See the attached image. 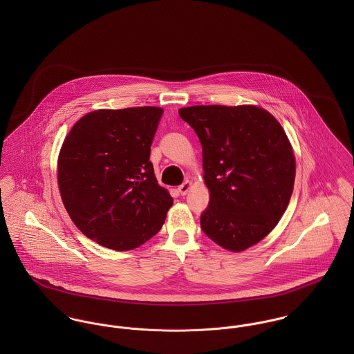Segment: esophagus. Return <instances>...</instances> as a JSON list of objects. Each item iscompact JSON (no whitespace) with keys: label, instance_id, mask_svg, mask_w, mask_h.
<instances>
[{"label":"esophagus","instance_id":"esophagus-1","mask_svg":"<svg viewBox=\"0 0 354 354\" xmlns=\"http://www.w3.org/2000/svg\"><path fill=\"white\" fill-rule=\"evenodd\" d=\"M191 188H192V183H191V181H185L183 185L178 187V192L184 196V195H187V194L189 192Z\"/></svg>","mask_w":354,"mask_h":354}]
</instances>
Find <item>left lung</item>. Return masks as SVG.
<instances>
[{
	"instance_id": "8db88e82",
	"label": "left lung",
	"mask_w": 354,
	"mask_h": 354,
	"mask_svg": "<svg viewBox=\"0 0 354 354\" xmlns=\"http://www.w3.org/2000/svg\"><path fill=\"white\" fill-rule=\"evenodd\" d=\"M178 113L202 143L209 192L202 230L230 252L245 251L278 225L290 202L296 158L289 138L254 104H201Z\"/></svg>"
}]
</instances>
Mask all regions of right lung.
<instances>
[{
  "label": "right lung",
  "mask_w": 354,
  "mask_h": 354,
  "mask_svg": "<svg viewBox=\"0 0 354 354\" xmlns=\"http://www.w3.org/2000/svg\"><path fill=\"white\" fill-rule=\"evenodd\" d=\"M162 113L156 106L94 110L64 139L57 159L64 207L76 227L104 248L125 252L143 245L173 204L150 162Z\"/></svg>",
  "instance_id": "add662e5"
}]
</instances>
